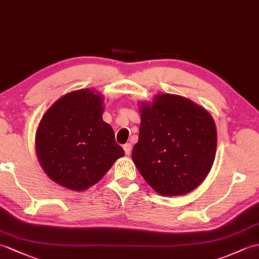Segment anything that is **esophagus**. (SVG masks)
<instances>
[{
	"label": "esophagus",
	"instance_id": "34e87169",
	"mask_svg": "<svg viewBox=\"0 0 259 259\" xmlns=\"http://www.w3.org/2000/svg\"><path fill=\"white\" fill-rule=\"evenodd\" d=\"M123 150H124V153L127 155H130L131 153V144L130 143H125L123 146Z\"/></svg>",
	"mask_w": 259,
	"mask_h": 259
}]
</instances>
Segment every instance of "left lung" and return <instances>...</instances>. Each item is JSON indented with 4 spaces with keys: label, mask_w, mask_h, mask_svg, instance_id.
Wrapping results in <instances>:
<instances>
[{
    "label": "left lung",
    "mask_w": 259,
    "mask_h": 259,
    "mask_svg": "<svg viewBox=\"0 0 259 259\" xmlns=\"http://www.w3.org/2000/svg\"><path fill=\"white\" fill-rule=\"evenodd\" d=\"M139 140L132 160L146 182L164 196L183 195L206 178L216 152L215 122L188 98L159 94L140 106Z\"/></svg>",
    "instance_id": "obj_1"
}]
</instances>
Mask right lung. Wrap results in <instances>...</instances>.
Returning <instances> with one entry per match:
<instances>
[{
    "label": "right lung",
    "instance_id": "1",
    "mask_svg": "<svg viewBox=\"0 0 259 259\" xmlns=\"http://www.w3.org/2000/svg\"><path fill=\"white\" fill-rule=\"evenodd\" d=\"M104 98L94 89L64 95L48 109L36 131V154L54 182L85 191L124 155L115 132L102 120Z\"/></svg>",
    "mask_w": 259,
    "mask_h": 259
}]
</instances>
